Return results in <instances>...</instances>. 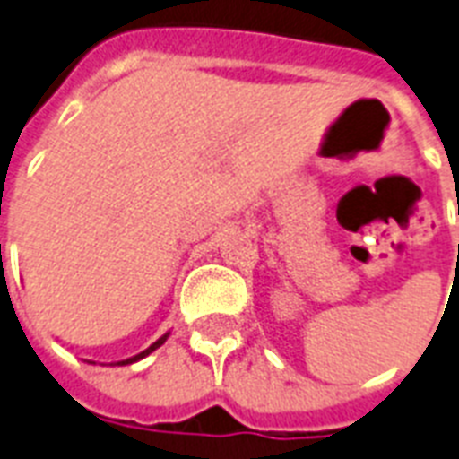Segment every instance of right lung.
I'll return each instance as SVG.
<instances>
[{"mask_svg": "<svg viewBox=\"0 0 459 459\" xmlns=\"http://www.w3.org/2000/svg\"><path fill=\"white\" fill-rule=\"evenodd\" d=\"M166 338H169V333H164L161 335V338H159L157 342H152V345H150V348L147 350H143V352H140V355H135V357H128V359H121V362H117L118 367H124V364H133V362H138V359H143V357H147L150 355V352H154V350L157 348H161V345H164V341Z\"/></svg>", "mask_w": 459, "mask_h": 459, "instance_id": "1", "label": "right lung"}]
</instances>
